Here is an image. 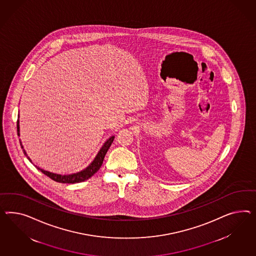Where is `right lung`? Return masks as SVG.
I'll return each mask as SVG.
<instances>
[{
	"label": "right lung",
	"mask_w": 256,
	"mask_h": 256,
	"mask_svg": "<svg viewBox=\"0 0 256 256\" xmlns=\"http://www.w3.org/2000/svg\"><path fill=\"white\" fill-rule=\"evenodd\" d=\"M18 118H20V114H18ZM16 128H18V135L20 136V120H18V124H16ZM114 140V136H110V138H108L105 142L104 144V146H102V148L100 149V151L98 152L97 156H95V158L93 159V161L90 163L88 166H86V168H84L82 170L76 173H70V174H58V173L50 172L48 170H44L39 166H34L44 173L46 174V176H48L49 178H51L52 180H56L58 182H62V184H76V182H81L84 180H88L90 179L91 176H93L95 173L97 172L98 170H100V168L102 165V162H104V156L106 154L107 151L109 150L110 146H112V142ZM21 148L23 149V152L25 154V156H27V158L32 162V159L30 158L27 154V152L25 151L24 147L22 146V142H21L20 140ZM34 164V163H32Z\"/></svg>",
	"instance_id": "add662e5"
}]
</instances>
